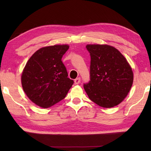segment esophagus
Instances as JSON below:
<instances>
[{
    "label": "esophagus",
    "mask_w": 151,
    "mask_h": 151,
    "mask_svg": "<svg viewBox=\"0 0 151 151\" xmlns=\"http://www.w3.org/2000/svg\"><path fill=\"white\" fill-rule=\"evenodd\" d=\"M80 82H81V78H80V77L76 78L75 80V84H78Z\"/></svg>",
    "instance_id": "34e87169"
}]
</instances>
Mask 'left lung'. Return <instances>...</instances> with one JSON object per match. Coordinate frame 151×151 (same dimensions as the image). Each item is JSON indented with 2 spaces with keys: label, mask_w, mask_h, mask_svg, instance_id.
Here are the masks:
<instances>
[{
  "label": "left lung",
  "mask_w": 151,
  "mask_h": 151,
  "mask_svg": "<svg viewBox=\"0 0 151 151\" xmlns=\"http://www.w3.org/2000/svg\"><path fill=\"white\" fill-rule=\"evenodd\" d=\"M90 54V81L84 84L91 101L112 108L124 100L133 83V73L126 58L107 45H88Z\"/></svg>",
  "instance_id": "1"
}]
</instances>
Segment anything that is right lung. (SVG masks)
Returning a JSON list of instances; mask_svg holds the SVG:
<instances>
[{"label": "right lung", "instance_id": "obj_1", "mask_svg": "<svg viewBox=\"0 0 151 151\" xmlns=\"http://www.w3.org/2000/svg\"><path fill=\"white\" fill-rule=\"evenodd\" d=\"M68 49L67 45L43 47L30 58L24 67L22 88L27 97L41 108H49L62 101L73 84L62 61Z\"/></svg>", "mask_w": 151, "mask_h": 151}]
</instances>
